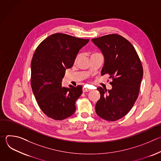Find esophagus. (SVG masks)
<instances>
[{"label": "esophagus", "mask_w": 161, "mask_h": 161, "mask_svg": "<svg viewBox=\"0 0 161 161\" xmlns=\"http://www.w3.org/2000/svg\"><path fill=\"white\" fill-rule=\"evenodd\" d=\"M89 91H90V90L89 88H86V86H84L83 88V92H89Z\"/></svg>", "instance_id": "esophagus-1"}]
</instances>
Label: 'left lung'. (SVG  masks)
I'll list each match as a JSON object with an SVG mask.
<instances>
[{
    "label": "left lung",
    "mask_w": 161,
    "mask_h": 161,
    "mask_svg": "<svg viewBox=\"0 0 161 161\" xmlns=\"http://www.w3.org/2000/svg\"><path fill=\"white\" fill-rule=\"evenodd\" d=\"M102 52L104 64L101 75H109L112 81L111 90L98 87L100 99L96 111L101 119L117 120L127 114L139 95L143 75L140 57L132 44L115 34L92 39Z\"/></svg>",
    "instance_id": "obj_1"
}]
</instances>
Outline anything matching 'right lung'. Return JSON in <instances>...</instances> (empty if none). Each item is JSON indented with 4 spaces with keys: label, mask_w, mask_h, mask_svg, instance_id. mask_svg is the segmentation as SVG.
Wrapping results in <instances>:
<instances>
[{
    "label": "right lung",
    "mask_w": 161,
    "mask_h": 161,
    "mask_svg": "<svg viewBox=\"0 0 161 161\" xmlns=\"http://www.w3.org/2000/svg\"><path fill=\"white\" fill-rule=\"evenodd\" d=\"M89 39L56 33L42 41L31 61V86L37 103L48 117L62 120L76 110L82 86H62L67 69L73 67L80 50Z\"/></svg>",
    "instance_id": "right-lung-1"
}]
</instances>
